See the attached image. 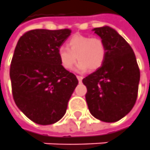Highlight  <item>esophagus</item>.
I'll list each match as a JSON object with an SVG mask.
<instances>
[{
    "label": "esophagus",
    "instance_id": "esophagus-1",
    "mask_svg": "<svg viewBox=\"0 0 150 150\" xmlns=\"http://www.w3.org/2000/svg\"><path fill=\"white\" fill-rule=\"evenodd\" d=\"M77 80H78V82L81 83L82 81V77H81V76H77Z\"/></svg>",
    "mask_w": 150,
    "mask_h": 150
}]
</instances>
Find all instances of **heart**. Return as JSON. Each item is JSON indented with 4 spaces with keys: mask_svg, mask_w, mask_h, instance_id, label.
Listing matches in <instances>:
<instances>
[{
    "mask_svg": "<svg viewBox=\"0 0 150 150\" xmlns=\"http://www.w3.org/2000/svg\"><path fill=\"white\" fill-rule=\"evenodd\" d=\"M57 54L63 68L71 70L77 59L76 70L83 73L87 68L94 71L101 68L105 62L106 47L101 38L75 35L68 41V47H59Z\"/></svg>",
    "mask_w": 150,
    "mask_h": 150,
    "instance_id": "1",
    "label": "heart"
}]
</instances>
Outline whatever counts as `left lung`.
<instances>
[{"mask_svg":"<svg viewBox=\"0 0 150 150\" xmlns=\"http://www.w3.org/2000/svg\"><path fill=\"white\" fill-rule=\"evenodd\" d=\"M92 31L101 37L106 56L101 68L83 78L88 109L95 118L115 122L132 110L138 95L139 69L130 45L109 26Z\"/></svg>","mask_w":150,"mask_h":150,"instance_id":"obj_1","label":"left lung"}]
</instances>
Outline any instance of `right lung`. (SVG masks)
Masks as SVG:
<instances>
[{
    "label": "right lung",
    "instance_id": "add662e5",
    "mask_svg": "<svg viewBox=\"0 0 150 150\" xmlns=\"http://www.w3.org/2000/svg\"><path fill=\"white\" fill-rule=\"evenodd\" d=\"M70 35L68 29L33 30L21 36L15 49L10 69L14 101L36 124L62 119L78 84L76 76L61 66L57 54Z\"/></svg>",
    "mask_w": 150,
    "mask_h": 150
}]
</instances>
